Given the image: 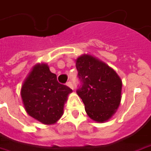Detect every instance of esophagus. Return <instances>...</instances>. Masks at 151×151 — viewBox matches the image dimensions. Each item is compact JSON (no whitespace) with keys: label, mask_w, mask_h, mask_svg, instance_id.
<instances>
[{"label":"esophagus","mask_w":151,"mask_h":151,"mask_svg":"<svg viewBox=\"0 0 151 151\" xmlns=\"http://www.w3.org/2000/svg\"><path fill=\"white\" fill-rule=\"evenodd\" d=\"M66 85H67L68 88H70L71 89H73V83H72L70 81H69V82H68L67 83H66Z\"/></svg>","instance_id":"1"}]
</instances>
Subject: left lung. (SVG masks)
Returning <instances> with one entry per match:
<instances>
[{
    "label": "left lung",
    "instance_id": "left-lung-1",
    "mask_svg": "<svg viewBox=\"0 0 151 151\" xmlns=\"http://www.w3.org/2000/svg\"><path fill=\"white\" fill-rule=\"evenodd\" d=\"M81 87L77 93L90 118L104 122L115 114L122 99V82L113 68L90 54L76 60Z\"/></svg>",
    "mask_w": 151,
    "mask_h": 151
}]
</instances>
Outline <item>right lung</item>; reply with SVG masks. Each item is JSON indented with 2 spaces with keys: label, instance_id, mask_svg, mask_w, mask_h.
I'll return each mask as SVG.
<instances>
[{
  "label": "right lung",
  "instance_id": "1",
  "mask_svg": "<svg viewBox=\"0 0 151 151\" xmlns=\"http://www.w3.org/2000/svg\"><path fill=\"white\" fill-rule=\"evenodd\" d=\"M72 93L57 81L48 64L37 63L23 83L20 96L26 112L45 125L55 124L63 114L64 104Z\"/></svg>",
  "mask_w": 151,
  "mask_h": 151
}]
</instances>
